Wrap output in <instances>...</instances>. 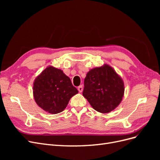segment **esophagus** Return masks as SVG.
<instances>
[{
  "instance_id": "obj_1",
  "label": "esophagus",
  "mask_w": 160,
  "mask_h": 160,
  "mask_svg": "<svg viewBox=\"0 0 160 160\" xmlns=\"http://www.w3.org/2000/svg\"><path fill=\"white\" fill-rule=\"evenodd\" d=\"M83 86H82V85H80V86L78 87V91H79V92H80V93H81V92L83 91Z\"/></svg>"
}]
</instances>
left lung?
I'll return each instance as SVG.
<instances>
[{
	"label": "left lung",
	"mask_w": 160,
	"mask_h": 160,
	"mask_svg": "<svg viewBox=\"0 0 160 160\" xmlns=\"http://www.w3.org/2000/svg\"><path fill=\"white\" fill-rule=\"evenodd\" d=\"M123 81L108 64L91 69L84 80L83 95L95 110L108 113L122 102Z\"/></svg>",
	"instance_id": "obj_1"
}]
</instances>
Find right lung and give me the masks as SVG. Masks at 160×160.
I'll return each mask as SVG.
<instances>
[{
	"instance_id": "1",
	"label": "right lung",
	"mask_w": 160,
	"mask_h": 160,
	"mask_svg": "<svg viewBox=\"0 0 160 160\" xmlns=\"http://www.w3.org/2000/svg\"><path fill=\"white\" fill-rule=\"evenodd\" d=\"M32 89L37 104L51 114L63 111L70 99L78 93L69 77L52 66L47 67L36 77Z\"/></svg>"
}]
</instances>
